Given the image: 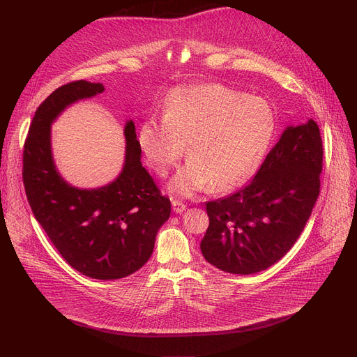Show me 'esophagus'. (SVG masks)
<instances>
[{
	"mask_svg": "<svg viewBox=\"0 0 357 357\" xmlns=\"http://www.w3.org/2000/svg\"><path fill=\"white\" fill-rule=\"evenodd\" d=\"M172 207H174V211L179 213V214L187 210V206L181 203V201H178V199H172Z\"/></svg>",
	"mask_w": 357,
	"mask_h": 357,
	"instance_id": "34e87169",
	"label": "esophagus"
}]
</instances>
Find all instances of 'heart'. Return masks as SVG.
<instances>
[{
  "mask_svg": "<svg viewBox=\"0 0 357 357\" xmlns=\"http://www.w3.org/2000/svg\"><path fill=\"white\" fill-rule=\"evenodd\" d=\"M274 114L259 98L222 84L181 86L169 93L163 116L147 118L138 130L146 163L165 176L183 153L188 162L170 181L179 195L213 187L230 191L257 172L270 146Z\"/></svg>",
  "mask_w": 357,
  "mask_h": 357,
  "instance_id": "1",
  "label": "heart"
}]
</instances>
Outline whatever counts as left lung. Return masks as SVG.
<instances>
[{"label": "left lung", "mask_w": 357, "mask_h": 357, "mask_svg": "<svg viewBox=\"0 0 357 357\" xmlns=\"http://www.w3.org/2000/svg\"><path fill=\"white\" fill-rule=\"evenodd\" d=\"M321 170L317 122L286 127L246 187L206 203L210 225L199 243L203 257L219 270L241 275L275 264L312 213Z\"/></svg>", "instance_id": "8db88e82"}]
</instances>
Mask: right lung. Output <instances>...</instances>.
<instances>
[{
  "instance_id": "add662e5",
  "label": "right lung",
  "mask_w": 357,
  "mask_h": 357,
  "mask_svg": "<svg viewBox=\"0 0 357 357\" xmlns=\"http://www.w3.org/2000/svg\"><path fill=\"white\" fill-rule=\"evenodd\" d=\"M103 91L102 83L79 80L58 87L42 102L24 143L23 182L36 220L68 264L90 278L116 280L149 261L170 215V199L160 195L142 165L132 119L123 127L126 158L112 182L87 190L61 176L51 126L73 103Z\"/></svg>"
}]
</instances>
